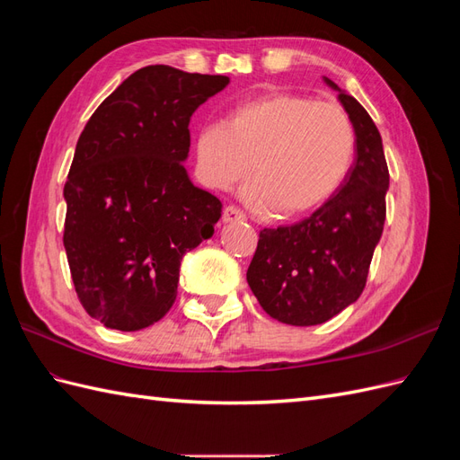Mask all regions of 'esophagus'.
<instances>
[{
  "instance_id": "1",
  "label": "esophagus",
  "mask_w": 460,
  "mask_h": 460,
  "mask_svg": "<svg viewBox=\"0 0 460 460\" xmlns=\"http://www.w3.org/2000/svg\"><path fill=\"white\" fill-rule=\"evenodd\" d=\"M240 220H245V215L242 208L234 207V205L225 207V211H222V222H240Z\"/></svg>"
}]
</instances>
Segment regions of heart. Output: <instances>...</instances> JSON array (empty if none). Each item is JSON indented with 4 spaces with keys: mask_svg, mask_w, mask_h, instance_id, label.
<instances>
[{
    "mask_svg": "<svg viewBox=\"0 0 460 460\" xmlns=\"http://www.w3.org/2000/svg\"><path fill=\"white\" fill-rule=\"evenodd\" d=\"M355 151V127L341 105L294 92H264L234 103L225 124H203L193 140L207 186L228 190L252 164L247 199L278 217L326 203L349 176Z\"/></svg>",
    "mask_w": 460,
    "mask_h": 460,
    "instance_id": "obj_1",
    "label": "heart"
}]
</instances>
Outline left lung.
<instances>
[{
  "label": "left lung",
  "instance_id": "8db88e82",
  "mask_svg": "<svg viewBox=\"0 0 460 460\" xmlns=\"http://www.w3.org/2000/svg\"><path fill=\"white\" fill-rule=\"evenodd\" d=\"M357 134V155L341 188L296 225L264 228L247 284L264 313L291 326L323 324L358 299L385 222L389 172L382 136L353 95L330 78Z\"/></svg>",
  "mask_w": 460,
  "mask_h": 460
}]
</instances>
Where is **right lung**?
Returning a JSON list of instances; mask_svg holds the SVG:
<instances>
[{
  "label": "right lung",
  "instance_id": "add662e5",
  "mask_svg": "<svg viewBox=\"0 0 460 460\" xmlns=\"http://www.w3.org/2000/svg\"><path fill=\"white\" fill-rule=\"evenodd\" d=\"M228 82L149 65L82 130L63 190V243L82 307L103 326L155 324L176 299L180 261L213 235L222 203L184 169L188 124Z\"/></svg>",
  "mask_w": 460,
  "mask_h": 460
}]
</instances>
